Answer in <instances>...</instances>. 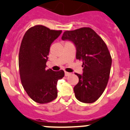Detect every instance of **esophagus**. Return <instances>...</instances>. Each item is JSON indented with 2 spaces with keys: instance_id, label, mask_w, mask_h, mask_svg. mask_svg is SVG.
<instances>
[{
  "instance_id": "34e87169",
  "label": "esophagus",
  "mask_w": 130,
  "mask_h": 130,
  "mask_svg": "<svg viewBox=\"0 0 130 130\" xmlns=\"http://www.w3.org/2000/svg\"><path fill=\"white\" fill-rule=\"evenodd\" d=\"M64 74H65V76H70V75L71 73L67 72H64Z\"/></svg>"
}]
</instances>
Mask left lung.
<instances>
[{
    "label": "left lung",
    "instance_id": "8db88e82",
    "mask_svg": "<svg viewBox=\"0 0 130 130\" xmlns=\"http://www.w3.org/2000/svg\"><path fill=\"white\" fill-rule=\"evenodd\" d=\"M62 39L74 43L76 59L83 62V74H75L79 77L74 88L76 99L82 103H94L101 96L109 79L112 58L106 43L90 27L66 31Z\"/></svg>",
    "mask_w": 130,
    "mask_h": 130
}]
</instances>
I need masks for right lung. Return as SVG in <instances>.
I'll list each match as a JSON object with an SVG mask.
<instances>
[{
  "mask_svg": "<svg viewBox=\"0 0 130 130\" xmlns=\"http://www.w3.org/2000/svg\"><path fill=\"white\" fill-rule=\"evenodd\" d=\"M61 33L37 25L25 32L21 43L19 70L22 84L29 97L40 104L57 97L56 84L64 76L63 70L46 69L50 46Z\"/></svg>",
  "mask_w": 130,
  "mask_h": 130,
  "instance_id": "1",
  "label": "right lung"
}]
</instances>
